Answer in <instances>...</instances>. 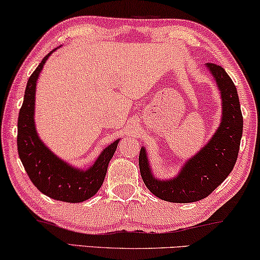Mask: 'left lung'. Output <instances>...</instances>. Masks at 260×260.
<instances>
[{
  "label": "left lung",
  "instance_id": "obj_1",
  "mask_svg": "<svg viewBox=\"0 0 260 260\" xmlns=\"http://www.w3.org/2000/svg\"><path fill=\"white\" fill-rule=\"evenodd\" d=\"M221 98V122L211 140L181 166L172 179L154 175L147 149L141 148V176L145 186L161 200L188 204L207 198L233 170L243 136V115L236 85L226 71L216 63H206Z\"/></svg>",
  "mask_w": 260,
  "mask_h": 260
}]
</instances>
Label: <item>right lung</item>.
Masks as SVG:
<instances>
[{
    "mask_svg": "<svg viewBox=\"0 0 260 260\" xmlns=\"http://www.w3.org/2000/svg\"><path fill=\"white\" fill-rule=\"evenodd\" d=\"M58 48L42 59L27 81L17 120V150L30 181L41 193L54 200L78 204L91 199L102 187L120 138L103 149L97 159L83 169L56 156L39 136L35 126L37 83L47 59Z\"/></svg>",
    "mask_w": 260,
    "mask_h": 260,
    "instance_id": "1",
    "label": "right lung"
}]
</instances>
